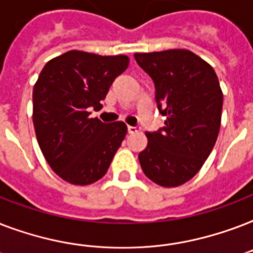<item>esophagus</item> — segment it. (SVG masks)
<instances>
[{"instance_id": "esophagus-1", "label": "esophagus", "mask_w": 253, "mask_h": 253, "mask_svg": "<svg viewBox=\"0 0 253 253\" xmlns=\"http://www.w3.org/2000/svg\"><path fill=\"white\" fill-rule=\"evenodd\" d=\"M138 130H139V127L127 126V131H128V134H134V132H136Z\"/></svg>"}]
</instances>
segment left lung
<instances>
[{"label": "left lung", "instance_id": "obj_1", "mask_svg": "<svg viewBox=\"0 0 253 253\" xmlns=\"http://www.w3.org/2000/svg\"><path fill=\"white\" fill-rule=\"evenodd\" d=\"M155 83V101L167 117L158 132H146L139 154L143 172L155 184L176 188L196 176L219 134L223 93L215 71L189 49L135 53Z\"/></svg>", "mask_w": 253, "mask_h": 253}]
</instances>
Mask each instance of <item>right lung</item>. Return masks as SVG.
Wrapping results in <instances>:
<instances>
[{
	"label": "right lung",
	"mask_w": 253,
	"mask_h": 253,
	"mask_svg": "<svg viewBox=\"0 0 253 253\" xmlns=\"http://www.w3.org/2000/svg\"><path fill=\"white\" fill-rule=\"evenodd\" d=\"M126 55L101 56L72 49L44 65L33 90L38 144L57 176L73 185L93 184L106 174L126 136L123 122L90 118L101 109L113 81L128 67Z\"/></svg>",
	"instance_id": "right-lung-1"
}]
</instances>
